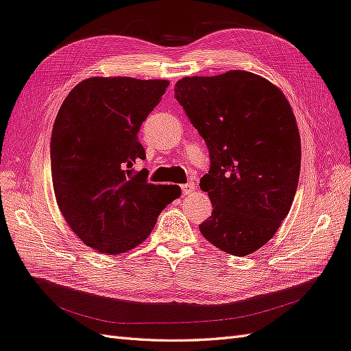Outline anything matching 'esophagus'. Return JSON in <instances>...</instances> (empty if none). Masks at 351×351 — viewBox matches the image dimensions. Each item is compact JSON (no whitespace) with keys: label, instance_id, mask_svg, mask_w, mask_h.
Masks as SVG:
<instances>
[{"label":"esophagus","instance_id":"esophagus-1","mask_svg":"<svg viewBox=\"0 0 351 351\" xmlns=\"http://www.w3.org/2000/svg\"><path fill=\"white\" fill-rule=\"evenodd\" d=\"M195 189H196V186H195L193 183H186V184H182V192H183L184 195L195 192Z\"/></svg>","mask_w":351,"mask_h":351}]
</instances>
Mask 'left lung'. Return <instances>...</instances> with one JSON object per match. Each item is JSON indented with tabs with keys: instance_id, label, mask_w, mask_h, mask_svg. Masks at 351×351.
Masks as SVG:
<instances>
[{
	"instance_id": "8db88e82",
	"label": "left lung",
	"mask_w": 351,
	"mask_h": 351,
	"mask_svg": "<svg viewBox=\"0 0 351 351\" xmlns=\"http://www.w3.org/2000/svg\"><path fill=\"white\" fill-rule=\"evenodd\" d=\"M174 92L210 153L199 187L213 213L201 234L221 252L252 254L276 235L296 193L301 138L292 107L271 82L240 70L184 77Z\"/></svg>"
}]
</instances>
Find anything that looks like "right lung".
<instances>
[{
  "label": "right lung",
  "instance_id": "1",
  "mask_svg": "<svg viewBox=\"0 0 351 351\" xmlns=\"http://www.w3.org/2000/svg\"><path fill=\"white\" fill-rule=\"evenodd\" d=\"M168 80L92 77L68 93L50 140L58 207L73 232L99 253L141 244L158 216L180 196L176 184H152L138 141L141 123L162 99Z\"/></svg>",
  "mask_w": 351,
  "mask_h": 351
}]
</instances>
